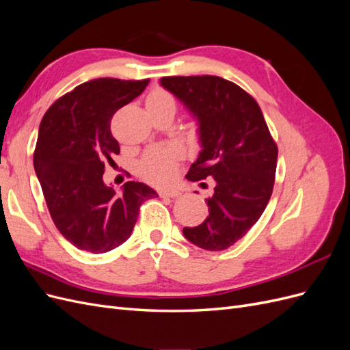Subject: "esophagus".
<instances>
[{"mask_svg":"<svg viewBox=\"0 0 350 350\" xmlns=\"http://www.w3.org/2000/svg\"><path fill=\"white\" fill-rule=\"evenodd\" d=\"M159 196L169 197V198H176V197L181 196V193H179L178 189H161V191H159Z\"/></svg>","mask_w":350,"mask_h":350,"instance_id":"esophagus-1","label":"esophagus"}]
</instances>
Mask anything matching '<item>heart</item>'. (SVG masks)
Instances as JSON below:
<instances>
[{"mask_svg": "<svg viewBox=\"0 0 350 350\" xmlns=\"http://www.w3.org/2000/svg\"><path fill=\"white\" fill-rule=\"evenodd\" d=\"M163 103H174L171 94L163 90H154L146 99V107H156V105ZM178 157V150L172 147H153L142 159L140 171L149 181L154 184H166L174 176Z\"/></svg>", "mask_w": 350, "mask_h": 350, "instance_id": "b5f03b06", "label": "heart"}]
</instances>
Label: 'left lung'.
<instances>
[{"label":"left lung","mask_w":350,"mask_h":350,"mask_svg":"<svg viewBox=\"0 0 350 350\" xmlns=\"http://www.w3.org/2000/svg\"><path fill=\"white\" fill-rule=\"evenodd\" d=\"M198 125L201 150L187 179H215L203 224L184 228L194 245L221 251L234 245L257 224L273 193L278 146L252 96L217 76L162 77ZM204 184V183H203Z\"/></svg>","instance_id":"left-lung-1"}]
</instances>
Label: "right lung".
Returning <instances> with one entry per match:
<instances>
[{"mask_svg":"<svg viewBox=\"0 0 350 350\" xmlns=\"http://www.w3.org/2000/svg\"><path fill=\"white\" fill-rule=\"evenodd\" d=\"M149 80L94 79L59 98L39 125L35 172L61 235L93 254L120 247L133 234L146 200L157 193L125 183L118 193L103 183L120 144L111 133L113 113L140 96Z\"/></svg>","mask_w":350,"mask_h":350,"instance_id":"add662e5","label":"right lung"}]
</instances>
